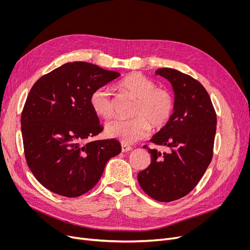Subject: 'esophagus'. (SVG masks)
Segmentation results:
<instances>
[{
    "label": "esophagus",
    "mask_w": 250,
    "mask_h": 250,
    "mask_svg": "<svg viewBox=\"0 0 250 250\" xmlns=\"http://www.w3.org/2000/svg\"><path fill=\"white\" fill-rule=\"evenodd\" d=\"M130 150H132V147L126 145L125 143H122V152H128Z\"/></svg>",
    "instance_id": "34e87169"
}]
</instances>
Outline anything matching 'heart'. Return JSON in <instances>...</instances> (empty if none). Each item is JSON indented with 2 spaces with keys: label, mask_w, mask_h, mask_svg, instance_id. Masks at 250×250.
Listing matches in <instances>:
<instances>
[{
  "label": "heart",
  "mask_w": 250,
  "mask_h": 250,
  "mask_svg": "<svg viewBox=\"0 0 250 250\" xmlns=\"http://www.w3.org/2000/svg\"><path fill=\"white\" fill-rule=\"evenodd\" d=\"M121 89L137 98L133 110L134 118H115L105 125V133L125 144L135 143L146 137L151 124L158 128L164 125L173 110V98L165 89L156 88V83L139 73L125 76L118 84ZM90 105L93 111L103 118L113 114L111 92L107 87H98L91 93Z\"/></svg>",
  "instance_id": "1"
}]
</instances>
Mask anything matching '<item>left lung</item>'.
<instances>
[{
	"mask_svg": "<svg viewBox=\"0 0 250 250\" xmlns=\"http://www.w3.org/2000/svg\"><path fill=\"white\" fill-rule=\"evenodd\" d=\"M174 92L173 113L151 142L166 152L147 149L151 164L139 172L142 189L159 202H172L198 185L212 161L217 116L204 86L192 77L170 68L155 72Z\"/></svg>",
	"mask_w": 250,
	"mask_h": 250,
	"instance_id": "8db88e82",
	"label": "left lung"
}]
</instances>
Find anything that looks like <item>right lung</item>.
Returning <instances> with one entry per match:
<instances>
[{"mask_svg":"<svg viewBox=\"0 0 250 250\" xmlns=\"http://www.w3.org/2000/svg\"><path fill=\"white\" fill-rule=\"evenodd\" d=\"M121 76L86 62H67L39 78L21 114L24 153L31 172L48 190L76 198L99 181L120 154L116 140H86L102 132L91 93Z\"/></svg>","mask_w":250,"mask_h":250,"instance_id":"obj_1","label":"right lung"}]
</instances>
